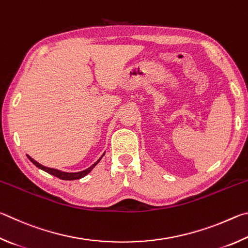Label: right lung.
Instances as JSON below:
<instances>
[{
    "label": "right lung",
    "mask_w": 248,
    "mask_h": 248,
    "mask_svg": "<svg viewBox=\"0 0 248 248\" xmlns=\"http://www.w3.org/2000/svg\"><path fill=\"white\" fill-rule=\"evenodd\" d=\"M104 154L106 153H103V155H101V157H100L97 161H95L93 166H90L88 169H86V170H84V171H79V172H63V171H60V170H58V169H53V168H47V167H45V166H42V164H40L39 162H37L36 160H33L31 157H30V155H27V157H28V159L30 160V161H31L34 166H36L37 168H39V169H41V170H43L45 172H46V173H49V174H51V175H54V176H56V177H59V179H61V180H65V181H73V180H79V179H81V177H84V176H86L87 174H88L89 172H91V170H93V169L97 166V164L100 162V160L102 159V157L104 155Z\"/></svg>",
    "instance_id": "add662e5"
}]
</instances>
